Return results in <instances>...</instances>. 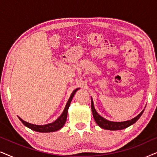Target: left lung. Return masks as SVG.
<instances>
[{
	"label": "left lung",
	"mask_w": 157,
	"mask_h": 157,
	"mask_svg": "<svg viewBox=\"0 0 157 157\" xmlns=\"http://www.w3.org/2000/svg\"><path fill=\"white\" fill-rule=\"evenodd\" d=\"M91 98V111H92V113H93L94 119L96 122V124H97L101 128H104V129L112 130V131L124 129V128H127L131 125H132V124H134L135 122H136L137 120L141 117V116L142 115L144 111V109H143L142 111H141L139 115H137L136 117L133 118L132 119L128 120V121H121V122L109 121V120L104 119V117H102L101 116H100L97 113V111H96L95 108H94L93 98H92V97Z\"/></svg>",
	"instance_id": "left-lung-1"
}]
</instances>
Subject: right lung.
Segmentation results:
<instances>
[{"instance_id":"obj_1","label":"right lung","mask_w":157,"mask_h":157,"mask_svg":"<svg viewBox=\"0 0 157 157\" xmlns=\"http://www.w3.org/2000/svg\"><path fill=\"white\" fill-rule=\"evenodd\" d=\"M78 89H75L74 91L72 92L71 95L69 99H68L67 104H66L65 109L63 111V113H61V115L58 118V119L54 121L52 123L44 124V125H36V124H33L31 123H29V122H26L18 117L19 119L21 120V121L24 124L25 126H27L28 128H31V129L35 131V132H56V131L61 129V128L64 126V124L66 123V119H67V115H68V108L70 106V104L71 102L72 98L74 97V94H76V92L78 91Z\"/></svg>"}]
</instances>
